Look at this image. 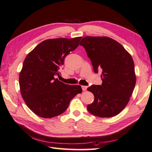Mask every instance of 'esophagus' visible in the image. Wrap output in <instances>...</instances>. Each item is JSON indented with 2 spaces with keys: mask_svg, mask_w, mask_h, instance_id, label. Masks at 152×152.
<instances>
[{
  "mask_svg": "<svg viewBox=\"0 0 152 152\" xmlns=\"http://www.w3.org/2000/svg\"><path fill=\"white\" fill-rule=\"evenodd\" d=\"M81 88H82V90L83 91H86L87 86H81Z\"/></svg>",
  "mask_w": 152,
  "mask_h": 152,
  "instance_id": "1",
  "label": "esophagus"
}]
</instances>
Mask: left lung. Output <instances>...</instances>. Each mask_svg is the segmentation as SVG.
<instances>
[{"mask_svg": "<svg viewBox=\"0 0 152 152\" xmlns=\"http://www.w3.org/2000/svg\"><path fill=\"white\" fill-rule=\"evenodd\" d=\"M81 45L94 72L102 71V84L87 88L94 96L87 110L95 116H115L127 105L137 81L131 55L120 43L107 37H85L80 42Z\"/></svg>", "mask_w": 152, "mask_h": 152, "instance_id": "left-lung-1", "label": "left lung"}]
</instances>
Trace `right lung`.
I'll return each instance as SVG.
<instances>
[{"label":"right lung","mask_w":152,"mask_h":152,"mask_svg":"<svg viewBox=\"0 0 152 152\" xmlns=\"http://www.w3.org/2000/svg\"><path fill=\"white\" fill-rule=\"evenodd\" d=\"M81 37L58 38L41 42L27 54L20 73V92L34 113L52 118L67 110L70 101L81 93L79 85H69L55 78L70 52L79 46Z\"/></svg>","instance_id":"add662e5"}]
</instances>
